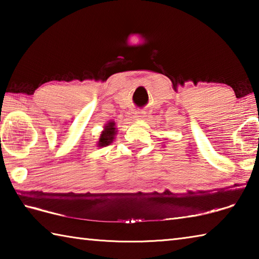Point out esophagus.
<instances>
[{
	"instance_id": "obj_1",
	"label": "esophagus",
	"mask_w": 259,
	"mask_h": 259,
	"mask_svg": "<svg viewBox=\"0 0 259 259\" xmlns=\"http://www.w3.org/2000/svg\"><path fill=\"white\" fill-rule=\"evenodd\" d=\"M145 117V114H144V112H136L135 114V119L136 120H142Z\"/></svg>"
}]
</instances>
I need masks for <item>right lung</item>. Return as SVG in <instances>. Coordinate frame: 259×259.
Here are the masks:
<instances>
[{"label": "right lung", "instance_id": "obj_1", "mask_svg": "<svg viewBox=\"0 0 259 259\" xmlns=\"http://www.w3.org/2000/svg\"><path fill=\"white\" fill-rule=\"evenodd\" d=\"M116 133H117V129L115 128V123H114V121H108L107 123L104 125V130L102 131V134H100V137L97 142V146L105 147L109 145V144L113 143Z\"/></svg>", "mask_w": 259, "mask_h": 259}]
</instances>
